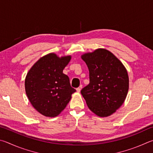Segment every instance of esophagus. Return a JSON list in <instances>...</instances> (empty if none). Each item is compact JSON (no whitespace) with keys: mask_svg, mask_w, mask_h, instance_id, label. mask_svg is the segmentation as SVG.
<instances>
[{"mask_svg":"<svg viewBox=\"0 0 153 153\" xmlns=\"http://www.w3.org/2000/svg\"><path fill=\"white\" fill-rule=\"evenodd\" d=\"M81 89H82V85H80V86L76 89V92H78V93L81 92Z\"/></svg>","mask_w":153,"mask_h":153,"instance_id":"obj_1","label":"esophagus"}]
</instances>
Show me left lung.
Returning a JSON list of instances; mask_svg holds the SVG:
<instances>
[{"mask_svg": "<svg viewBox=\"0 0 153 153\" xmlns=\"http://www.w3.org/2000/svg\"><path fill=\"white\" fill-rule=\"evenodd\" d=\"M81 58L89 71V84L81 90L88 108L100 117H108L124 103L129 78L124 64L109 50L99 48Z\"/></svg>", "mask_w": 153, "mask_h": 153, "instance_id": "1", "label": "left lung"}]
</instances>
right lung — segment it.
I'll list each match as a JSON object with an SVG mask.
<instances>
[{
    "mask_svg": "<svg viewBox=\"0 0 153 153\" xmlns=\"http://www.w3.org/2000/svg\"><path fill=\"white\" fill-rule=\"evenodd\" d=\"M71 56L59 57L50 53L40 58L27 74L25 88L32 106L46 117H56L62 111L76 90L63 70Z\"/></svg>",
    "mask_w": 153,
    "mask_h": 153,
    "instance_id": "right-lung-1",
    "label": "right lung"
}]
</instances>
